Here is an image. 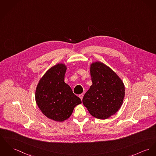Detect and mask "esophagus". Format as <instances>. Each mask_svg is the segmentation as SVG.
<instances>
[{
    "mask_svg": "<svg viewBox=\"0 0 156 156\" xmlns=\"http://www.w3.org/2000/svg\"><path fill=\"white\" fill-rule=\"evenodd\" d=\"M79 98H80V99H81V100H82L83 98V94H79Z\"/></svg>",
    "mask_w": 156,
    "mask_h": 156,
    "instance_id": "obj_1",
    "label": "esophagus"
}]
</instances>
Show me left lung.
Here are the masks:
<instances>
[{
    "mask_svg": "<svg viewBox=\"0 0 156 156\" xmlns=\"http://www.w3.org/2000/svg\"><path fill=\"white\" fill-rule=\"evenodd\" d=\"M92 85L83 96V104L93 116L105 119L121 108L124 98V83L118 76L102 62L90 66Z\"/></svg>",
    "mask_w": 156,
    "mask_h": 156,
    "instance_id": "1",
    "label": "left lung"
}]
</instances>
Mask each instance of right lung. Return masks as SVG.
Masks as SVG:
<instances>
[{
    "instance_id": "obj_1",
    "label": "right lung",
    "mask_w": 156,
    "mask_h": 156,
    "mask_svg": "<svg viewBox=\"0 0 156 156\" xmlns=\"http://www.w3.org/2000/svg\"><path fill=\"white\" fill-rule=\"evenodd\" d=\"M66 69L63 64L50 68L40 79L35 92L36 102L43 114L58 122L68 119L74 107L82 103L64 82Z\"/></svg>"
}]
</instances>
